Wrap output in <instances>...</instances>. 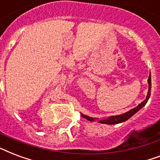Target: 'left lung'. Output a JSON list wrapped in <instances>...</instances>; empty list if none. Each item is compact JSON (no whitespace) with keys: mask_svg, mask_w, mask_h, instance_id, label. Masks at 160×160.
<instances>
[{"mask_svg":"<svg viewBox=\"0 0 160 160\" xmlns=\"http://www.w3.org/2000/svg\"><path fill=\"white\" fill-rule=\"evenodd\" d=\"M148 94H147V96H146V99L143 101L142 102H141L138 107H134L133 109L130 110L128 112H127L125 113H122L121 115H117V116H111V117H108L107 118H102V119H98V118H91V117H89V116L83 115V117L87 119L88 121H91V122H95L96 120H97L100 123L102 124H108V125H112V124H118L121 123V122H123L125 121L128 120L129 118H132L134 114L139 111L140 109H142V107H144L146 103L148 102L149 97H150L151 95V74H149V76H148Z\"/></svg>","mask_w":160,"mask_h":160,"instance_id":"obj_1","label":"left lung"}]
</instances>
